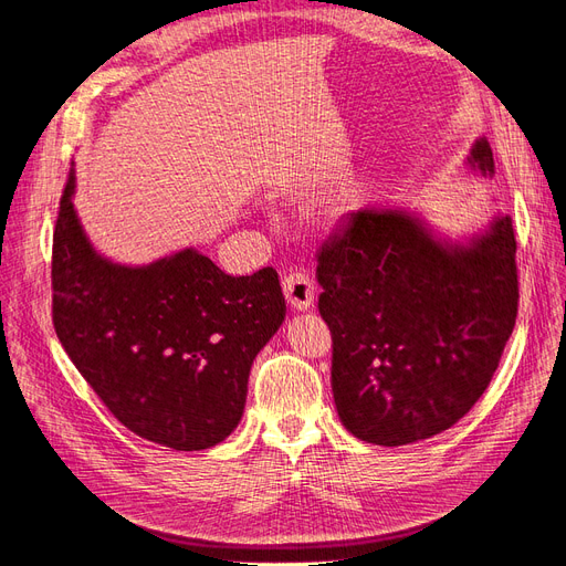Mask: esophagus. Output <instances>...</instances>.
<instances>
[{"mask_svg": "<svg viewBox=\"0 0 566 566\" xmlns=\"http://www.w3.org/2000/svg\"><path fill=\"white\" fill-rule=\"evenodd\" d=\"M283 293L290 302V306L297 312H306L314 304L316 290H314V281L310 273H287L283 279Z\"/></svg>", "mask_w": 566, "mask_h": 566, "instance_id": "1", "label": "esophagus"}]
</instances>
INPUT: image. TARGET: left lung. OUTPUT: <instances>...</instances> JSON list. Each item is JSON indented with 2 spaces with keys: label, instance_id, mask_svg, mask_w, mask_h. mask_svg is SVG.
<instances>
[{
  "label": "left lung",
  "instance_id": "1",
  "mask_svg": "<svg viewBox=\"0 0 566 566\" xmlns=\"http://www.w3.org/2000/svg\"><path fill=\"white\" fill-rule=\"evenodd\" d=\"M465 167L493 177L486 136ZM510 217L460 235L420 208L375 202L318 254V312L333 333L342 424L375 447H406L453 427L486 391L517 318Z\"/></svg>",
  "mask_w": 566,
  "mask_h": 566
}]
</instances>
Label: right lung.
<instances>
[{
  "mask_svg": "<svg viewBox=\"0 0 566 566\" xmlns=\"http://www.w3.org/2000/svg\"><path fill=\"white\" fill-rule=\"evenodd\" d=\"M71 172L54 233V328L127 430L175 451L224 441L243 418L252 361L285 321L271 266L231 276L198 248L148 264L98 252Z\"/></svg>",
  "mask_w": 566,
  "mask_h": 566,
  "instance_id": "right-lung-1",
  "label": "right lung"
}]
</instances>
